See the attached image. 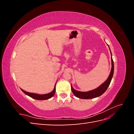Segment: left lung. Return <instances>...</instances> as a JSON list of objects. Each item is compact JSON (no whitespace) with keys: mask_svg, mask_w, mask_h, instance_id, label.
Masks as SVG:
<instances>
[{"mask_svg":"<svg viewBox=\"0 0 134 134\" xmlns=\"http://www.w3.org/2000/svg\"><path fill=\"white\" fill-rule=\"evenodd\" d=\"M109 50H110V48H109ZM111 62H112V68H111L110 74H109L107 80L105 82H104V83H103L101 86H100L97 89H95L94 90H92L87 92L77 91L74 90L73 88L72 87V86H71V90L72 92L73 93V94L76 97H78V98H79L81 99L94 98H96V97H99L102 95L103 93H104L105 91L107 90V89L108 88L109 84L111 83V81L112 80V76H113V71H114V64H113V61L112 58H111Z\"/></svg>","mask_w":134,"mask_h":134,"instance_id":"1","label":"left lung"}]
</instances>
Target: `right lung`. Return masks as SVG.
I'll return each mask as SVG.
<instances>
[{"label": "right lung", "mask_w": 134, "mask_h": 134, "mask_svg": "<svg viewBox=\"0 0 134 134\" xmlns=\"http://www.w3.org/2000/svg\"><path fill=\"white\" fill-rule=\"evenodd\" d=\"M55 84V86H56ZM55 88L54 89V90L52 92H51V93H48V94H35V93H29V92H27L25 91L22 90L21 89L22 91L25 93L26 94L28 95V96L31 97V98H34L35 99H37V100H45V99H48L53 96L55 93Z\"/></svg>", "instance_id": "right-lung-1"}]
</instances>
